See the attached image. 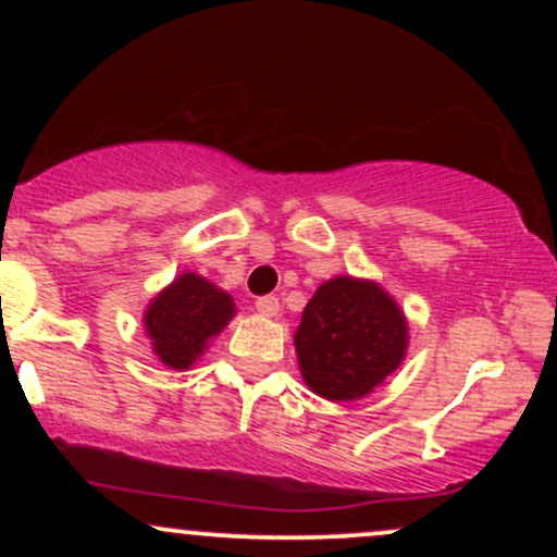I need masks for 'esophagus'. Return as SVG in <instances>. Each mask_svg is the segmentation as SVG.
<instances>
[{
    "instance_id": "obj_1",
    "label": "esophagus",
    "mask_w": 557,
    "mask_h": 557,
    "mask_svg": "<svg viewBox=\"0 0 557 557\" xmlns=\"http://www.w3.org/2000/svg\"><path fill=\"white\" fill-rule=\"evenodd\" d=\"M257 309H259V314H264V317H277L280 300H277V296H261V298H257Z\"/></svg>"
}]
</instances>
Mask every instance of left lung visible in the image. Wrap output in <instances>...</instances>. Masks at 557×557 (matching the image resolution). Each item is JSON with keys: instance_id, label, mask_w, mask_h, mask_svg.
Segmentation results:
<instances>
[{"instance_id": "1", "label": "left lung", "mask_w": 557, "mask_h": 557, "mask_svg": "<svg viewBox=\"0 0 557 557\" xmlns=\"http://www.w3.org/2000/svg\"><path fill=\"white\" fill-rule=\"evenodd\" d=\"M408 327L395 300L367 280L319 285L296 332L300 374L327 400H354L380 385L406 356Z\"/></svg>"}]
</instances>
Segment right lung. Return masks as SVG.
<instances>
[{"mask_svg":"<svg viewBox=\"0 0 557 557\" xmlns=\"http://www.w3.org/2000/svg\"><path fill=\"white\" fill-rule=\"evenodd\" d=\"M233 314L235 304L225 290L188 272L151 300L144 324L159 361L170 369H188Z\"/></svg>","mask_w":557,"mask_h":557,"instance_id":"add662e5","label":"right lung"}]
</instances>
